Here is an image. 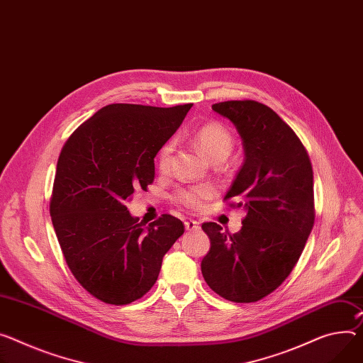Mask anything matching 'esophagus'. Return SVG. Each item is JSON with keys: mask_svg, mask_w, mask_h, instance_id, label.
<instances>
[{"mask_svg": "<svg viewBox=\"0 0 363 363\" xmlns=\"http://www.w3.org/2000/svg\"><path fill=\"white\" fill-rule=\"evenodd\" d=\"M184 227H186L187 231H199L201 230L199 222L198 220H193V219H187L184 222Z\"/></svg>", "mask_w": 363, "mask_h": 363, "instance_id": "1", "label": "esophagus"}]
</instances>
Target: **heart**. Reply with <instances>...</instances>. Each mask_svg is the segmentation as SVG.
Listing matches in <instances>:
<instances>
[{
  "instance_id": "b5f03b06",
  "label": "heart",
  "mask_w": 363,
  "mask_h": 363,
  "mask_svg": "<svg viewBox=\"0 0 363 363\" xmlns=\"http://www.w3.org/2000/svg\"><path fill=\"white\" fill-rule=\"evenodd\" d=\"M194 141H196L199 150L206 158L224 157L227 158L233 150V138L230 132L219 123H206L201 126L194 133ZM174 150V143L167 141L157 154V165L161 172L169 169L172 152ZM215 189L211 184H199L191 186L187 189H180L176 193L177 203L189 208V209H202L205 203L213 196Z\"/></svg>"
}]
</instances>
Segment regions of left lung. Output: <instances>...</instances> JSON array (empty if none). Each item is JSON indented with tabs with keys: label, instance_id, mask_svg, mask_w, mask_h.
I'll use <instances>...</instances> for the list:
<instances>
[{
	"label": "left lung",
	"instance_id": "8db88e82",
	"mask_svg": "<svg viewBox=\"0 0 363 363\" xmlns=\"http://www.w3.org/2000/svg\"><path fill=\"white\" fill-rule=\"evenodd\" d=\"M241 136L244 162L225 199L237 198L245 218L238 233L215 222L202 230L211 248L201 263L209 288L233 302H256L295 267L314 227V177L295 132L270 107L255 100L212 104Z\"/></svg>",
	"mask_w": 363,
	"mask_h": 363
}]
</instances>
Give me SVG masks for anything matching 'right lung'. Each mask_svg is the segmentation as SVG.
Here are the masks:
<instances>
[{"instance_id":"right-lung-1","label":"right lung","mask_w":363,"mask_h":363,"mask_svg":"<svg viewBox=\"0 0 363 363\" xmlns=\"http://www.w3.org/2000/svg\"><path fill=\"white\" fill-rule=\"evenodd\" d=\"M190 107L104 106L61 151L52 224L77 281L106 303L143 298L157 281L164 255L184 233L183 222L167 213L147 225L130 215L126 202L152 183L154 158Z\"/></svg>"}]
</instances>
